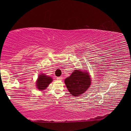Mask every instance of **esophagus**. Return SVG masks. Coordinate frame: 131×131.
I'll return each instance as SVG.
<instances>
[{
	"instance_id": "esophagus-1",
	"label": "esophagus",
	"mask_w": 131,
	"mask_h": 131,
	"mask_svg": "<svg viewBox=\"0 0 131 131\" xmlns=\"http://www.w3.org/2000/svg\"><path fill=\"white\" fill-rule=\"evenodd\" d=\"M57 79V80H62V79H63V77L62 76H60V77H58Z\"/></svg>"
}]
</instances>
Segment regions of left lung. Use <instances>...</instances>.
I'll list each match as a JSON object with an SVG mask.
<instances>
[{
	"label": "left lung",
	"mask_w": 131,
	"mask_h": 131,
	"mask_svg": "<svg viewBox=\"0 0 131 131\" xmlns=\"http://www.w3.org/2000/svg\"><path fill=\"white\" fill-rule=\"evenodd\" d=\"M66 87L73 96H77L84 94L90 87L91 78L88 73L75 70L65 80Z\"/></svg>",
	"instance_id": "obj_1"
}]
</instances>
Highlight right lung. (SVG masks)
Masks as SVG:
<instances>
[{"instance_id": "obj_1", "label": "right lung", "mask_w": 131, "mask_h": 131, "mask_svg": "<svg viewBox=\"0 0 131 131\" xmlns=\"http://www.w3.org/2000/svg\"><path fill=\"white\" fill-rule=\"evenodd\" d=\"M51 81H52V79L51 77L46 76L44 74H40L39 76L38 79L36 81L37 89L39 90H45L50 83H51Z\"/></svg>"}]
</instances>
